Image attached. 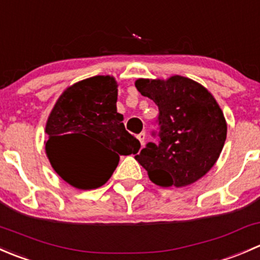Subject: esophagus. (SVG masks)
<instances>
[{
  "label": "esophagus",
  "mask_w": 260,
  "mask_h": 260,
  "mask_svg": "<svg viewBox=\"0 0 260 260\" xmlns=\"http://www.w3.org/2000/svg\"><path fill=\"white\" fill-rule=\"evenodd\" d=\"M137 138H138V141H140L141 142V145H145V140H146V133L145 132H142V133H140V135L137 136Z\"/></svg>",
  "instance_id": "34e87169"
}]
</instances>
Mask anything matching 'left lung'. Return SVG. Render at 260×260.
Listing matches in <instances>:
<instances>
[{
  "instance_id": "obj_1",
  "label": "left lung",
  "mask_w": 260,
  "mask_h": 260,
  "mask_svg": "<svg viewBox=\"0 0 260 260\" xmlns=\"http://www.w3.org/2000/svg\"><path fill=\"white\" fill-rule=\"evenodd\" d=\"M136 88L158 107L159 142L147 143L135 158L162 187L196 182L210 171L226 140V120L217 102L198 81L180 75L137 79Z\"/></svg>"
}]
</instances>
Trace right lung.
Segmentation results:
<instances>
[{
    "label": "right lung",
    "instance_id": "obj_1",
    "mask_svg": "<svg viewBox=\"0 0 260 260\" xmlns=\"http://www.w3.org/2000/svg\"><path fill=\"white\" fill-rule=\"evenodd\" d=\"M117 88L109 75L78 81L59 96L46 122L50 164L62 180L80 190L101 187L111 179L119 156L141 148L117 112ZM91 143L99 147H91Z\"/></svg>",
    "mask_w": 260,
    "mask_h": 260
}]
</instances>
